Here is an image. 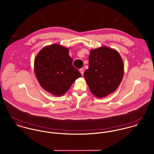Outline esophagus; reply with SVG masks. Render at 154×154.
I'll return each instance as SVG.
<instances>
[{
    "mask_svg": "<svg viewBox=\"0 0 154 154\" xmlns=\"http://www.w3.org/2000/svg\"><path fill=\"white\" fill-rule=\"evenodd\" d=\"M79 72L81 73V75H83V74H84V69L82 68V69H79Z\"/></svg>",
    "mask_w": 154,
    "mask_h": 154,
    "instance_id": "esophagus-1",
    "label": "esophagus"
}]
</instances>
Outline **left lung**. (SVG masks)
I'll list each match as a JSON object with an SVG mask.
<instances>
[{"mask_svg": "<svg viewBox=\"0 0 154 154\" xmlns=\"http://www.w3.org/2000/svg\"><path fill=\"white\" fill-rule=\"evenodd\" d=\"M84 75L92 94L97 98L105 97L113 93L122 81L123 60L114 49L104 46L91 50L89 67Z\"/></svg>", "mask_w": 154, "mask_h": 154, "instance_id": "1", "label": "left lung"}]
</instances>
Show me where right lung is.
<instances>
[{"label": "right lung", "mask_w": 154, "mask_h": 154, "mask_svg": "<svg viewBox=\"0 0 154 154\" xmlns=\"http://www.w3.org/2000/svg\"><path fill=\"white\" fill-rule=\"evenodd\" d=\"M69 50L59 44L43 48L34 61V70L40 85L55 96L64 94L75 80L81 76L73 64Z\"/></svg>", "instance_id": "add662e5"}]
</instances>
